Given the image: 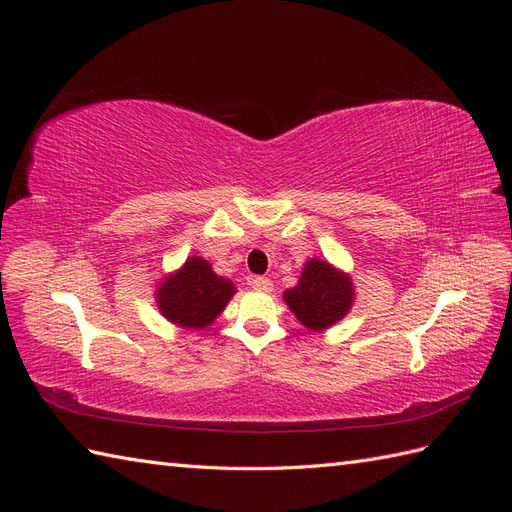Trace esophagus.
I'll use <instances>...</instances> for the list:
<instances>
[{
  "label": "esophagus",
  "mask_w": 512,
  "mask_h": 512,
  "mask_svg": "<svg viewBox=\"0 0 512 512\" xmlns=\"http://www.w3.org/2000/svg\"><path fill=\"white\" fill-rule=\"evenodd\" d=\"M250 286H252L254 290L269 292L273 284H271V280H267V277H260V275H256V277H252V280H250Z\"/></svg>",
  "instance_id": "1"
}]
</instances>
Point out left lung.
<instances>
[{
	"label": "left lung",
	"instance_id": "8db88e82",
	"mask_svg": "<svg viewBox=\"0 0 512 512\" xmlns=\"http://www.w3.org/2000/svg\"><path fill=\"white\" fill-rule=\"evenodd\" d=\"M284 301L309 331H324L342 320L352 307L354 288L350 275L327 260L305 262L299 284L284 292Z\"/></svg>",
	"mask_w": 512,
	"mask_h": 512
}]
</instances>
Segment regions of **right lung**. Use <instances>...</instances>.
<instances>
[{
	"label": "right lung",
	"mask_w": 512,
	"mask_h": 512,
	"mask_svg": "<svg viewBox=\"0 0 512 512\" xmlns=\"http://www.w3.org/2000/svg\"><path fill=\"white\" fill-rule=\"evenodd\" d=\"M235 292V284L215 273L207 260L190 256L179 271L160 282L156 303L162 316L177 327L205 329L224 312Z\"/></svg>",
	"instance_id": "add662e5"
}]
</instances>
